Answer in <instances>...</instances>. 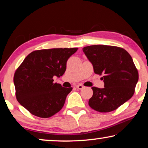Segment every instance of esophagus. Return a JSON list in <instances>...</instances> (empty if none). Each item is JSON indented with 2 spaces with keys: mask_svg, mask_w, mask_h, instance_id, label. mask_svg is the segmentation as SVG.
I'll return each mask as SVG.
<instances>
[{
  "mask_svg": "<svg viewBox=\"0 0 148 148\" xmlns=\"http://www.w3.org/2000/svg\"><path fill=\"white\" fill-rule=\"evenodd\" d=\"M76 88L79 89V90H82V89H83L84 88V86H82V85H77L76 86Z\"/></svg>",
  "mask_w": 148,
  "mask_h": 148,
  "instance_id": "34e87169",
  "label": "esophagus"
}]
</instances>
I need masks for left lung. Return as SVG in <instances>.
Wrapping results in <instances>:
<instances>
[{"mask_svg": "<svg viewBox=\"0 0 148 148\" xmlns=\"http://www.w3.org/2000/svg\"><path fill=\"white\" fill-rule=\"evenodd\" d=\"M83 51L96 74L103 76L104 88L92 87L89 106L100 112L116 110L133 96L139 74L128 52L114 46H86Z\"/></svg>", "mask_w": 148, "mask_h": 148, "instance_id": "8db88e82", "label": "left lung"}]
</instances>
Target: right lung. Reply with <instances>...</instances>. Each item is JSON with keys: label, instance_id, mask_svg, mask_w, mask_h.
Listing matches in <instances>:
<instances>
[{"label": "right lung", "instance_id": "add662e5", "mask_svg": "<svg viewBox=\"0 0 148 148\" xmlns=\"http://www.w3.org/2000/svg\"><path fill=\"white\" fill-rule=\"evenodd\" d=\"M78 48H52L32 52L15 71L16 98L33 115L49 118L61 110L72 88L54 83L64 73L66 61Z\"/></svg>", "mask_w": 148, "mask_h": 148}]
</instances>
